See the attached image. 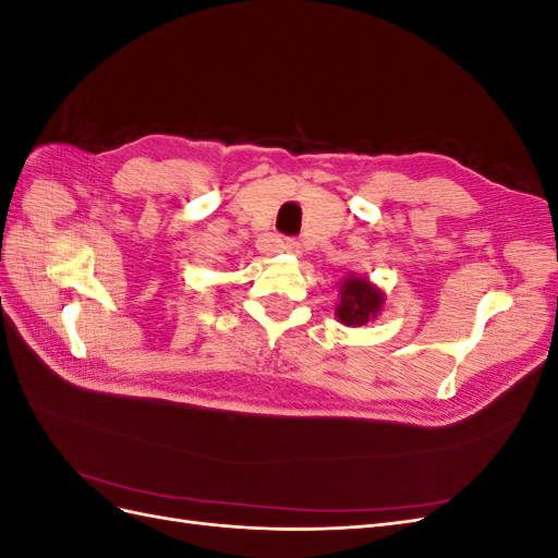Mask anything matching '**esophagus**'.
<instances>
[{
	"instance_id": "1",
	"label": "esophagus",
	"mask_w": 558,
	"mask_h": 558,
	"mask_svg": "<svg viewBox=\"0 0 558 558\" xmlns=\"http://www.w3.org/2000/svg\"><path fill=\"white\" fill-rule=\"evenodd\" d=\"M279 248L286 251V253H291V256H300V253H302V246H300L298 240H281Z\"/></svg>"
}]
</instances>
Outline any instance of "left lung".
I'll list each match as a JSON object with an SVG mask.
<instances>
[{
  "label": "left lung",
  "instance_id": "obj_1",
  "mask_svg": "<svg viewBox=\"0 0 558 558\" xmlns=\"http://www.w3.org/2000/svg\"><path fill=\"white\" fill-rule=\"evenodd\" d=\"M384 307V293L375 283H369L363 277L349 275L340 286V302H337L335 316L344 326H365L375 320Z\"/></svg>",
  "mask_w": 558,
  "mask_h": 558
}]
</instances>
